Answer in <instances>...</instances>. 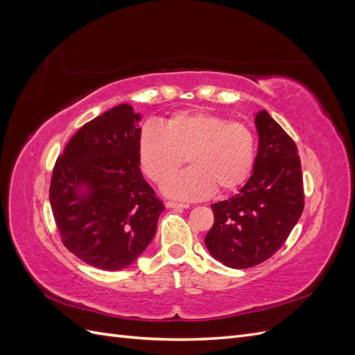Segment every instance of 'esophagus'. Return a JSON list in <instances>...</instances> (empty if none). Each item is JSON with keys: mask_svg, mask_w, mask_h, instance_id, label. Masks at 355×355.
<instances>
[{"mask_svg": "<svg viewBox=\"0 0 355 355\" xmlns=\"http://www.w3.org/2000/svg\"><path fill=\"white\" fill-rule=\"evenodd\" d=\"M166 206L168 209H188L189 204L188 202H178V201H167Z\"/></svg>", "mask_w": 355, "mask_h": 355, "instance_id": "obj_1", "label": "esophagus"}]
</instances>
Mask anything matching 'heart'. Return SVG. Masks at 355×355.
<instances>
[{
	"mask_svg": "<svg viewBox=\"0 0 355 355\" xmlns=\"http://www.w3.org/2000/svg\"><path fill=\"white\" fill-rule=\"evenodd\" d=\"M191 168L169 179L184 162ZM137 157L144 173L178 198H202L240 188L249 179L256 159L252 128L209 112H176L163 125L146 123L137 136Z\"/></svg>",
	"mask_w": 355,
	"mask_h": 355,
	"instance_id": "obj_1",
	"label": "heart"
}]
</instances>
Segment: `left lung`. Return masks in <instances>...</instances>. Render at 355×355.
<instances>
[{"label":"left lung","instance_id":"1","mask_svg":"<svg viewBox=\"0 0 355 355\" xmlns=\"http://www.w3.org/2000/svg\"><path fill=\"white\" fill-rule=\"evenodd\" d=\"M259 148L253 173L231 198L211 206L214 223L204 243L214 259L244 270L280 249L304 210L297 148L265 110L254 116Z\"/></svg>","mask_w":355,"mask_h":355}]
</instances>
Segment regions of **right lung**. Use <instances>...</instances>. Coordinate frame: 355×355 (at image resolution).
<instances>
[{
	"instance_id": "1",
	"label": "right lung",
	"mask_w": 355,
	"mask_h": 355,
	"mask_svg": "<svg viewBox=\"0 0 355 355\" xmlns=\"http://www.w3.org/2000/svg\"><path fill=\"white\" fill-rule=\"evenodd\" d=\"M139 121L130 105L114 106L72 136L53 168L50 204L62 243L99 270L132 265L164 210L139 167Z\"/></svg>"
}]
</instances>
